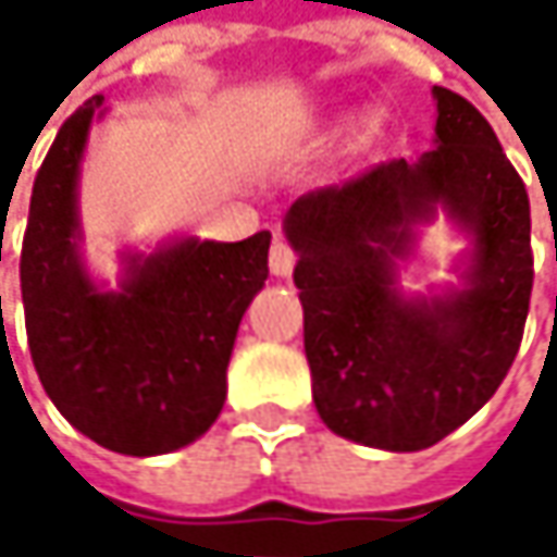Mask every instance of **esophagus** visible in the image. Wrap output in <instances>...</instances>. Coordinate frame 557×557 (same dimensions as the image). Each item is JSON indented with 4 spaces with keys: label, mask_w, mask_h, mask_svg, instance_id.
<instances>
[{
    "label": "esophagus",
    "mask_w": 557,
    "mask_h": 557,
    "mask_svg": "<svg viewBox=\"0 0 557 557\" xmlns=\"http://www.w3.org/2000/svg\"><path fill=\"white\" fill-rule=\"evenodd\" d=\"M293 264H296V251L283 238H277L271 245V274L274 277H289L293 274Z\"/></svg>",
    "instance_id": "obj_1"
}]
</instances>
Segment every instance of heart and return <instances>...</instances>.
<instances>
[{"label":"heart","mask_w":557,"mask_h":557,"mask_svg":"<svg viewBox=\"0 0 557 557\" xmlns=\"http://www.w3.org/2000/svg\"><path fill=\"white\" fill-rule=\"evenodd\" d=\"M377 128H381L377 115H364V119H361V128H358V138H361V141H371V138L377 135Z\"/></svg>","instance_id":"1"}]
</instances>
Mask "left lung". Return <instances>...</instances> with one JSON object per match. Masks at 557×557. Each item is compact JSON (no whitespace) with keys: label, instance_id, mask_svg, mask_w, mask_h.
<instances>
[{"label":"left lung","instance_id":"8db88e82","mask_svg":"<svg viewBox=\"0 0 557 557\" xmlns=\"http://www.w3.org/2000/svg\"><path fill=\"white\" fill-rule=\"evenodd\" d=\"M435 148L299 196L283 232L296 251L302 345L322 422L384 451H422L503 384L529 315V196L487 119L435 86ZM445 211L472 242L462 283L406 297L395 261Z\"/></svg>","mask_w":557,"mask_h":557}]
</instances>
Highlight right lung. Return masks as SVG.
Returning <instances> with one entry per match:
<instances>
[{
  "instance_id": "add662e5",
  "label": "right lung",
  "mask_w": 557,
  "mask_h": 557,
  "mask_svg": "<svg viewBox=\"0 0 557 557\" xmlns=\"http://www.w3.org/2000/svg\"><path fill=\"white\" fill-rule=\"evenodd\" d=\"M102 115V96L83 102L35 176L22 245L25 329L60 416L109 451L151 458L219 419L242 315L268 280L271 232L245 242L183 235L151 255L125 251L119 286L96 283L79 251L76 186Z\"/></svg>"
}]
</instances>
